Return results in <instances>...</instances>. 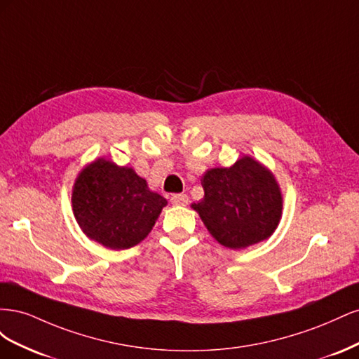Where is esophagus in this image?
Listing matches in <instances>:
<instances>
[{"label":"esophagus","mask_w":359,"mask_h":359,"mask_svg":"<svg viewBox=\"0 0 359 359\" xmlns=\"http://www.w3.org/2000/svg\"><path fill=\"white\" fill-rule=\"evenodd\" d=\"M170 202L173 205L186 206L189 203V196H187V194H173V196L170 198Z\"/></svg>","instance_id":"obj_1"}]
</instances>
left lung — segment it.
I'll return each mask as SVG.
<instances>
[{"instance_id":"obj_1","label":"left lung","mask_w":359,"mask_h":359,"mask_svg":"<svg viewBox=\"0 0 359 359\" xmlns=\"http://www.w3.org/2000/svg\"><path fill=\"white\" fill-rule=\"evenodd\" d=\"M202 187L205 196L191 208L222 245L245 248L268 240L277 229L283 196L273 172L253 157L206 170Z\"/></svg>"}]
</instances>
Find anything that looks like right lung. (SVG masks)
I'll use <instances>...</instances> for the list:
<instances>
[{
    "mask_svg": "<svg viewBox=\"0 0 359 359\" xmlns=\"http://www.w3.org/2000/svg\"><path fill=\"white\" fill-rule=\"evenodd\" d=\"M72 205L76 222L90 240L124 250L147 238L168 201L151 191L132 168L97 158L76 178Z\"/></svg>",
    "mask_w": 359,
    "mask_h": 359,
    "instance_id": "add662e5",
    "label": "right lung"
}]
</instances>
